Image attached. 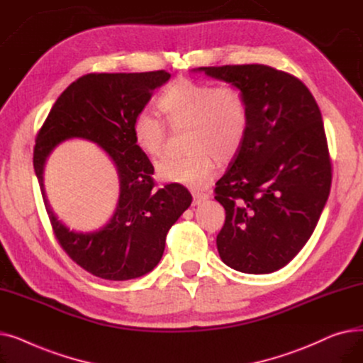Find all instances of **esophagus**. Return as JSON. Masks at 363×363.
<instances>
[{
    "label": "esophagus",
    "instance_id": "obj_1",
    "mask_svg": "<svg viewBox=\"0 0 363 363\" xmlns=\"http://www.w3.org/2000/svg\"><path fill=\"white\" fill-rule=\"evenodd\" d=\"M193 197H194V206H197V204H201L203 201H206L211 196H208L207 193H194Z\"/></svg>",
    "mask_w": 363,
    "mask_h": 363
}]
</instances>
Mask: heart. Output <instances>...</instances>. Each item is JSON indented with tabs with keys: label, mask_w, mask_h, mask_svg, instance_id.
<instances>
[{
	"label": "heart",
	"mask_w": 363,
	"mask_h": 363,
	"mask_svg": "<svg viewBox=\"0 0 363 363\" xmlns=\"http://www.w3.org/2000/svg\"><path fill=\"white\" fill-rule=\"evenodd\" d=\"M157 107L172 130H186L189 152L157 164V177L164 182L204 188L215 177L216 162H231L249 130V107L242 92L231 84L213 86L206 81L178 78L160 92ZM165 124L148 111L137 113L130 125L133 144L145 156L162 159L169 141Z\"/></svg>",
	"instance_id": "heart-1"
}]
</instances>
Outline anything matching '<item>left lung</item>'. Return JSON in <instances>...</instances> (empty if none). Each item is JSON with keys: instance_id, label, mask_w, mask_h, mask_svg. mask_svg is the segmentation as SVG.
<instances>
[{"instance_id": "left-lung-1", "label": "left lung", "mask_w": 363, "mask_h": 363, "mask_svg": "<svg viewBox=\"0 0 363 363\" xmlns=\"http://www.w3.org/2000/svg\"><path fill=\"white\" fill-rule=\"evenodd\" d=\"M194 70L235 85L249 107L245 141L215 188L226 213L219 256L244 274L275 272L308 242L330 196L320 110L300 79L271 66Z\"/></svg>"}]
</instances>
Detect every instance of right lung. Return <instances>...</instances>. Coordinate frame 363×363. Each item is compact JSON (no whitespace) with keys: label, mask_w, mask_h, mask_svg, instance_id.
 <instances>
[{"label":"right lung","mask_w":363,"mask_h":363,"mask_svg":"<svg viewBox=\"0 0 363 363\" xmlns=\"http://www.w3.org/2000/svg\"><path fill=\"white\" fill-rule=\"evenodd\" d=\"M164 70L88 73L72 82L54 103L35 140L33 167L54 235L67 256L94 277L126 281L143 277L160 262L166 235L193 201L184 185L155 186V167L133 144L130 125ZM82 138L100 145L118 169L120 201L109 223L94 233H74L56 219L43 189V166L60 142Z\"/></svg>","instance_id":"add662e5"}]
</instances>
